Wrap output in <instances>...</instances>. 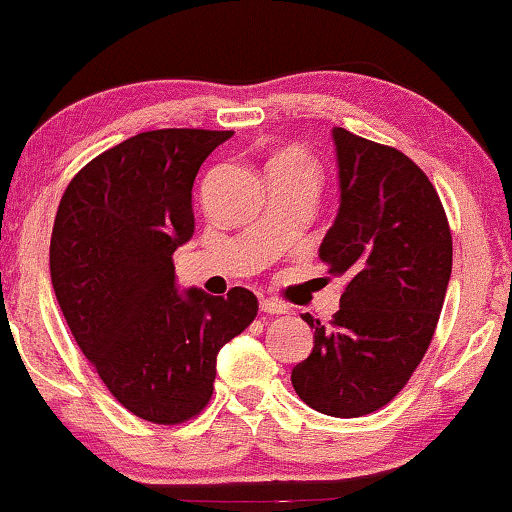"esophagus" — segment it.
<instances>
[{
  "label": "esophagus",
  "instance_id": "esophagus-1",
  "mask_svg": "<svg viewBox=\"0 0 512 512\" xmlns=\"http://www.w3.org/2000/svg\"><path fill=\"white\" fill-rule=\"evenodd\" d=\"M258 307H261V312H265V314H286V307L279 305L277 300H270V298H261Z\"/></svg>",
  "mask_w": 512,
  "mask_h": 512
}]
</instances>
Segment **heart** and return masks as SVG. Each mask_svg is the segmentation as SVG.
Here are the masks:
<instances>
[{
    "instance_id": "1",
    "label": "heart",
    "mask_w": 512,
    "mask_h": 512,
    "mask_svg": "<svg viewBox=\"0 0 512 512\" xmlns=\"http://www.w3.org/2000/svg\"><path fill=\"white\" fill-rule=\"evenodd\" d=\"M272 165H275V167H298V170H305V172L312 174V165L307 163V158L303 156V153H298V151L282 153V156H279Z\"/></svg>"
}]
</instances>
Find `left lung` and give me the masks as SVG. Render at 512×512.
Returning <instances> with one entry per match:
<instances>
[{
  "label": "left lung",
  "mask_w": 512,
  "mask_h": 512,
  "mask_svg": "<svg viewBox=\"0 0 512 512\" xmlns=\"http://www.w3.org/2000/svg\"><path fill=\"white\" fill-rule=\"evenodd\" d=\"M338 214L319 247L347 289L331 326L305 314L314 347L291 370L296 394L331 417L380 410L429 349L452 275L436 188L401 151L333 128Z\"/></svg>",
  "instance_id": "8db88e82"
}]
</instances>
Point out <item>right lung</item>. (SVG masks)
<instances>
[{"instance_id":"add662e5","label":"right lung","mask_w":512,"mask_h":512,"mask_svg":"<svg viewBox=\"0 0 512 512\" xmlns=\"http://www.w3.org/2000/svg\"><path fill=\"white\" fill-rule=\"evenodd\" d=\"M233 130L139 132L83 167L62 195L51 282L69 331L132 415L179 424L212 398L216 354L258 300L181 291L174 251L193 237L200 167Z\"/></svg>"}]
</instances>
